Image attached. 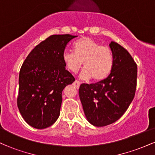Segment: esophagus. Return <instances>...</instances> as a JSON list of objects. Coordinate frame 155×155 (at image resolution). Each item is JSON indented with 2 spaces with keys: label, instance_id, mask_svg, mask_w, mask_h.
<instances>
[{
  "label": "esophagus",
  "instance_id": "34e87169",
  "mask_svg": "<svg viewBox=\"0 0 155 155\" xmlns=\"http://www.w3.org/2000/svg\"><path fill=\"white\" fill-rule=\"evenodd\" d=\"M74 86H75L76 88H79V86H80V84H81V82H80V81H77V80H76V81H74Z\"/></svg>",
  "mask_w": 155,
  "mask_h": 155
}]
</instances>
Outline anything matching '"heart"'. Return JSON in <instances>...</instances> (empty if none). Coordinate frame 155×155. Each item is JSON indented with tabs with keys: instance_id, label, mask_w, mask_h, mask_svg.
<instances>
[{
	"instance_id": "heart-1",
	"label": "heart",
	"mask_w": 155,
	"mask_h": 155,
	"mask_svg": "<svg viewBox=\"0 0 155 155\" xmlns=\"http://www.w3.org/2000/svg\"><path fill=\"white\" fill-rule=\"evenodd\" d=\"M74 51L65 50L63 60L69 71L76 73L84 63L81 79L95 81L107 78L114 67V57L108 47H103L94 39L85 37L74 44Z\"/></svg>"
}]
</instances>
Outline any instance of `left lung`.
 <instances>
[{
    "label": "left lung",
    "instance_id": "obj_1",
    "mask_svg": "<svg viewBox=\"0 0 155 155\" xmlns=\"http://www.w3.org/2000/svg\"><path fill=\"white\" fill-rule=\"evenodd\" d=\"M114 67L106 79L95 84H81L79 94L90 123L104 127L114 123L127 111L134 98L137 65L130 53L116 42L109 44Z\"/></svg>",
    "mask_w": 155,
    "mask_h": 155
}]
</instances>
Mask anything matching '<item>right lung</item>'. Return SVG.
<instances>
[{
	"label": "right lung",
	"mask_w": 155,
	"mask_h": 155,
	"mask_svg": "<svg viewBox=\"0 0 155 155\" xmlns=\"http://www.w3.org/2000/svg\"><path fill=\"white\" fill-rule=\"evenodd\" d=\"M77 35H52L28 55L20 68L17 106L31 127L44 129L59 117L63 89L75 81L65 69L63 54Z\"/></svg>",
	"instance_id": "right-lung-1"
}]
</instances>
